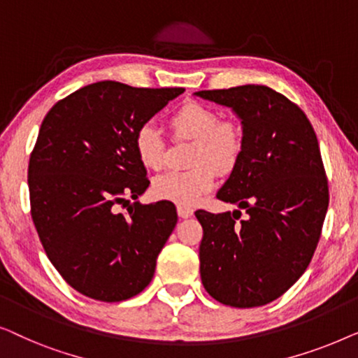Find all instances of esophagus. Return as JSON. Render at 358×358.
<instances>
[{
	"instance_id": "34e87169",
	"label": "esophagus",
	"mask_w": 358,
	"mask_h": 358,
	"mask_svg": "<svg viewBox=\"0 0 358 358\" xmlns=\"http://www.w3.org/2000/svg\"><path fill=\"white\" fill-rule=\"evenodd\" d=\"M178 215L180 218H190L194 215V210L190 207H184V205H178Z\"/></svg>"
}]
</instances>
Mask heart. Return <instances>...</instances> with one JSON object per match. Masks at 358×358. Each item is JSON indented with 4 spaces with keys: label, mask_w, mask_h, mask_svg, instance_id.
<instances>
[{
    "label": "heart",
    "mask_w": 358,
    "mask_h": 358,
    "mask_svg": "<svg viewBox=\"0 0 358 358\" xmlns=\"http://www.w3.org/2000/svg\"><path fill=\"white\" fill-rule=\"evenodd\" d=\"M174 134L195 140L194 164L189 171H169L153 180V194L161 200L178 205H195L215 185V171H229L238 163L243 151V134L231 122L220 117L207 106L185 104L171 119ZM135 151L146 169L158 171L164 166V143L153 124H145L135 135ZM202 162H208L202 165Z\"/></svg>",
    "instance_id": "obj_1"
}]
</instances>
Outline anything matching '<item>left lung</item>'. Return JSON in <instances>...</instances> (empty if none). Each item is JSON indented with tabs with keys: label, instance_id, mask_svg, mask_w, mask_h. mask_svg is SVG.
Wrapping results in <instances>:
<instances>
[{
	"label": "left lung",
	"instance_id": "left-lung-1",
	"mask_svg": "<svg viewBox=\"0 0 358 358\" xmlns=\"http://www.w3.org/2000/svg\"><path fill=\"white\" fill-rule=\"evenodd\" d=\"M194 96L241 120V156L217 197L248 213L195 212L202 283L223 305H267L305 273L320 241L329 190L316 134L300 107L267 86Z\"/></svg>",
	"mask_w": 358,
	"mask_h": 358
}]
</instances>
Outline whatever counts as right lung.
I'll return each instance as SVG.
<instances>
[{"label": "right lung", "instance_id": "right-lung-1", "mask_svg": "<svg viewBox=\"0 0 358 358\" xmlns=\"http://www.w3.org/2000/svg\"><path fill=\"white\" fill-rule=\"evenodd\" d=\"M182 92L92 83L57 102L42 122L27 173L32 220L53 267L85 296L129 300L155 275L178 223L174 203L135 202L125 215L115 203L148 189L135 135Z\"/></svg>", "mask_w": 358, "mask_h": 358}]
</instances>
